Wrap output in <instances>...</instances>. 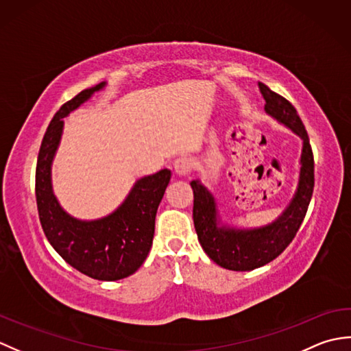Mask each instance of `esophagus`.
I'll list each match as a JSON object with an SVG mask.
<instances>
[{
    "label": "esophagus",
    "mask_w": 351,
    "mask_h": 351,
    "mask_svg": "<svg viewBox=\"0 0 351 351\" xmlns=\"http://www.w3.org/2000/svg\"><path fill=\"white\" fill-rule=\"evenodd\" d=\"M173 169L178 175L181 176H187L191 173L193 170V162L190 158H187V156H181V158H178L175 162H173Z\"/></svg>",
    "instance_id": "obj_1"
}]
</instances>
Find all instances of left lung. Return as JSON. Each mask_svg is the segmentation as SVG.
I'll list each match as a JSON object with an SVG mask.
<instances>
[{"instance_id": "obj_1", "label": "left lung", "mask_w": 351, "mask_h": 351, "mask_svg": "<svg viewBox=\"0 0 351 351\" xmlns=\"http://www.w3.org/2000/svg\"><path fill=\"white\" fill-rule=\"evenodd\" d=\"M265 99V111L279 122L285 123L303 140L300 160V178L294 197L278 220L258 229H235L219 226L214 197L199 181H191L195 204L193 221L199 243L215 264L234 271H249L263 267L285 250L299 230L306 215L314 191V154L300 116L293 104L283 96L259 83Z\"/></svg>"}]
</instances>
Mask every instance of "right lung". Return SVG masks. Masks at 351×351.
<instances>
[{"label": "right lung", "instance_id": "add662e5", "mask_svg": "<svg viewBox=\"0 0 351 351\" xmlns=\"http://www.w3.org/2000/svg\"><path fill=\"white\" fill-rule=\"evenodd\" d=\"M106 83L80 92L60 107L45 132L36 166V202L40 225L52 247L78 271L98 280H119L136 273L151 250L155 215L170 181V170L141 178L125 202L99 220L71 217L58 205L51 185V162L63 131V117Z\"/></svg>", "mask_w": 351, "mask_h": 351}]
</instances>
